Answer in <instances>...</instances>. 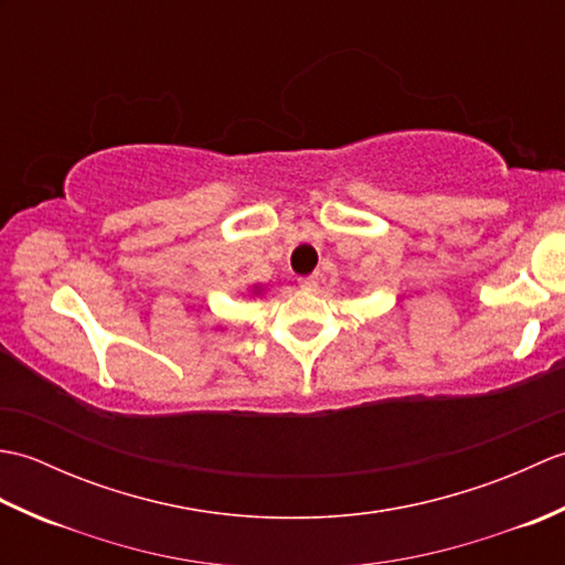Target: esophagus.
Segmentation results:
<instances>
[{"mask_svg": "<svg viewBox=\"0 0 565 565\" xmlns=\"http://www.w3.org/2000/svg\"><path fill=\"white\" fill-rule=\"evenodd\" d=\"M318 281H320V276L318 274H310V276H301V279H298V286H301L303 291H316Z\"/></svg>", "mask_w": 565, "mask_h": 565, "instance_id": "obj_1", "label": "esophagus"}]
</instances>
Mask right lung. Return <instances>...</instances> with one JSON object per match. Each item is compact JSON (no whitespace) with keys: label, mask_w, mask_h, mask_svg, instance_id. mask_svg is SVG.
<instances>
[{"label":"right lung","mask_w":565,"mask_h":565,"mask_svg":"<svg viewBox=\"0 0 565 565\" xmlns=\"http://www.w3.org/2000/svg\"><path fill=\"white\" fill-rule=\"evenodd\" d=\"M264 289H262V286H252V294H255V296H259Z\"/></svg>","instance_id":"right-lung-1"}]
</instances>
